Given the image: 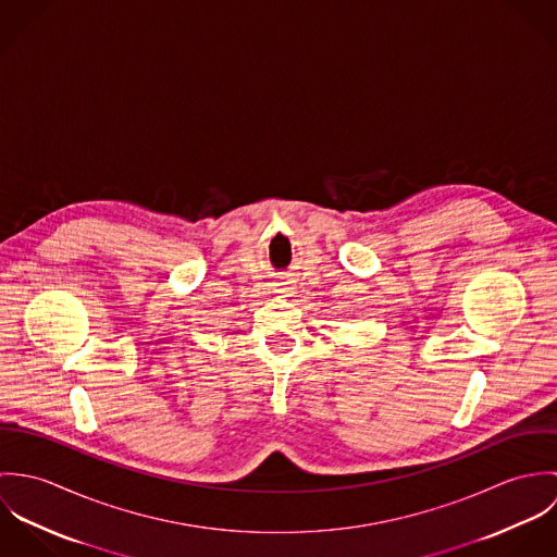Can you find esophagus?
Returning <instances> with one entry per match:
<instances>
[{
    "label": "esophagus",
    "instance_id": "esophagus-1",
    "mask_svg": "<svg viewBox=\"0 0 557 557\" xmlns=\"http://www.w3.org/2000/svg\"><path fill=\"white\" fill-rule=\"evenodd\" d=\"M278 292H285V289H278Z\"/></svg>",
    "mask_w": 557,
    "mask_h": 557
}]
</instances>
